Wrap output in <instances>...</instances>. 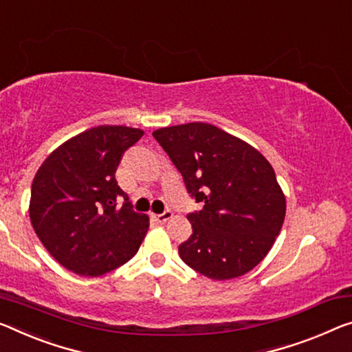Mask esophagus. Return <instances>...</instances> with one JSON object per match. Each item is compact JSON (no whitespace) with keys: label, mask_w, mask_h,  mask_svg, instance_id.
Wrapping results in <instances>:
<instances>
[{"label":"esophagus","mask_w":352,"mask_h":352,"mask_svg":"<svg viewBox=\"0 0 352 352\" xmlns=\"http://www.w3.org/2000/svg\"><path fill=\"white\" fill-rule=\"evenodd\" d=\"M173 217V212H171V210H168V209H166L165 210V212H162V214H159V215H155V220H157L159 221V223H165V221L166 220H170Z\"/></svg>","instance_id":"esophagus-1"}]
</instances>
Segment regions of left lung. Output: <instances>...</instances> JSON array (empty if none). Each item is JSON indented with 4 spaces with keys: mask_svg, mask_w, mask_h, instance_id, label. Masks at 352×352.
<instances>
[{
    "mask_svg": "<svg viewBox=\"0 0 352 352\" xmlns=\"http://www.w3.org/2000/svg\"><path fill=\"white\" fill-rule=\"evenodd\" d=\"M154 138L201 210L182 261L212 280L241 277L259 264L282 230L286 199L272 165L253 146L206 122L162 127Z\"/></svg>",
    "mask_w": 352,
    "mask_h": 352,
    "instance_id": "obj_1",
    "label": "left lung"
}]
</instances>
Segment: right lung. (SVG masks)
Instances as JSON below:
<instances>
[{
	"label": "right lung",
	"instance_id": "right-lung-1",
	"mask_svg": "<svg viewBox=\"0 0 352 352\" xmlns=\"http://www.w3.org/2000/svg\"><path fill=\"white\" fill-rule=\"evenodd\" d=\"M142 129L99 126L53 151L31 186L30 219L56 261L74 274L99 277L127 263L149 228L132 209L115 173ZM124 199L121 207L117 201Z\"/></svg>",
	"mask_w": 352,
	"mask_h": 352
}]
</instances>
